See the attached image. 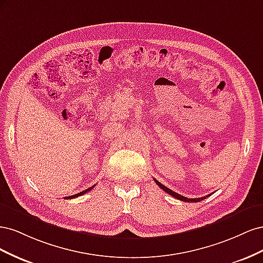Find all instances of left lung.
Here are the masks:
<instances>
[{
    "mask_svg": "<svg viewBox=\"0 0 263 263\" xmlns=\"http://www.w3.org/2000/svg\"><path fill=\"white\" fill-rule=\"evenodd\" d=\"M155 182L157 183L158 184V186L159 187H161L164 192H166L168 194H170V195H172L173 197H176V198H178V200H180V201H183V202H190V203H195V202H200V201H203V200H205L206 197L208 196H210V195H206V196H203V197H197V198H187V197H185V196H182V195H180V194H178V193H176V192H173L172 190H170V189H168L166 186H164L163 184H161L160 182L159 181H157L156 179H155Z\"/></svg>",
    "mask_w": 263,
    "mask_h": 263,
    "instance_id": "left-lung-1",
    "label": "left lung"
}]
</instances>
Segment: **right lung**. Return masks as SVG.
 I'll use <instances>...</instances> for the list:
<instances>
[{
  "mask_svg": "<svg viewBox=\"0 0 263 263\" xmlns=\"http://www.w3.org/2000/svg\"><path fill=\"white\" fill-rule=\"evenodd\" d=\"M94 186H95V185H93V186H91V187H89V189H86V190L82 191V192H80V193L74 194V195H71V196H67V197H65V198H67V200H69V198H74V197H78V196H81V195H83V194H85V193L89 192V191H91Z\"/></svg>",
  "mask_w": 263,
  "mask_h": 263,
  "instance_id": "1",
  "label": "right lung"
}]
</instances>
